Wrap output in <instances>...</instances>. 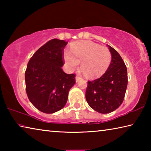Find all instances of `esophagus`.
<instances>
[{"label":"esophagus","mask_w":151,"mask_h":151,"mask_svg":"<svg viewBox=\"0 0 151 151\" xmlns=\"http://www.w3.org/2000/svg\"><path fill=\"white\" fill-rule=\"evenodd\" d=\"M75 79H76V83H78V82L81 80V78L80 77V76H76Z\"/></svg>","instance_id":"esophagus-1"}]
</instances>
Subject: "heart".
<instances>
[{
	"instance_id": "b5f03b06",
	"label": "heart",
	"mask_w": 151,
	"mask_h": 151,
	"mask_svg": "<svg viewBox=\"0 0 151 151\" xmlns=\"http://www.w3.org/2000/svg\"><path fill=\"white\" fill-rule=\"evenodd\" d=\"M70 52H64V60L68 68L75 69L81 62V67L88 77L97 78L103 76L111 63L112 55L109 48L89 40L73 42Z\"/></svg>"
}]
</instances>
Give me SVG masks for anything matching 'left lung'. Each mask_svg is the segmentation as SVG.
Instances as JSON below:
<instances>
[{
    "mask_svg": "<svg viewBox=\"0 0 151 151\" xmlns=\"http://www.w3.org/2000/svg\"><path fill=\"white\" fill-rule=\"evenodd\" d=\"M112 55L111 65L100 78L88 81L86 100L88 105L102 114L110 113L118 109L126 93L127 69L118 52L109 45Z\"/></svg>",
    "mask_w": 151,
    "mask_h": 151,
    "instance_id": "left-lung-1",
    "label": "left lung"
}]
</instances>
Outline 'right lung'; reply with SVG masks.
I'll return each instance as SVG.
<instances>
[{
    "label": "right lung",
    "mask_w": 151,
    "mask_h": 151,
    "mask_svg": "<svg viewBox=\"0 0 151 151\" xmlns=\"http://www.w3.org/2000/svg\"><path fill=\"white\" fill-rule=\"evenodd\" d=\"M68 42L54 39L39 48L30 58L25 71L26 92L33 105L45 113H54L65 106L75 74L62 69L64 48Z\"/></svg>",
    "instance_id": "obj_1"
}]
</instances>
